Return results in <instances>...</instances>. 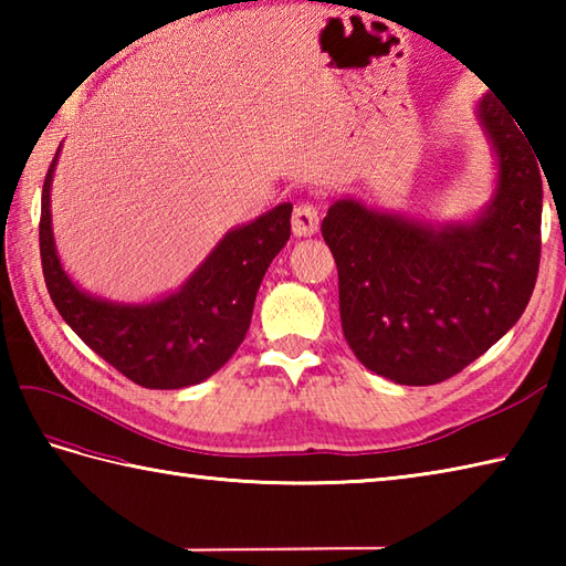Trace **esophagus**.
<instances>
[{
  "label": "esophagus",
  "instance_id": "esophagus-1",
  "mask_svg": "<svg viewBox=\"0 0 566 566\" xmlns=\"http://www.w3.org/2000/svg\"><path fill=\"white\" fill-rule=\"evenodd\" d=\"M292 231L298 238H308L318 231V209L311 201H302L294 207Z\"/></svg>",
  "mask_w": 566,
  "mask_h": 566
}]
</instances>
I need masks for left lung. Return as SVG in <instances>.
Returning <instances> with one entry per match:
<instances>
[{"instance_id": "8db88e82", "label": "left lung", "mask_w": 566, "mask_h": 566, "mask_svg": "<svg viewBox=\"0 0 566 566\" xmlns=\"http://www.w3.org/2000/svg\"><path fill=\"white\" fill-rule=\"evenodd\" d=\"M476 118L499 175L472 221L432 226L338 199L321 226L338 264L347 345L367 369L406 387L474 363L515 326L535 290L545 170L494 94L479 99Z\"/></svg>"}]
</instances>
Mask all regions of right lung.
<instances>
[{
    "instance_id": "right-lung-1",
    "label": "right lung",
    "mask_w": 566,
    "mask_h": 566,
    "mask_svg": "<svg viewBox=\"0 0 566 566\" xmlns=\"http://www.w3.org/2000/svg\"><path fill=\"white\" fill-rule=\"evenodd\" d=\"M57 155L41 197V264L57 314L84 345L146 389L201 384L233 357L250 328L252 306L270 262L292 233V203L231 228L177 292L146 304L99 298L70 280L57 258L51 187Z\"/></svg>"
}]
</instances>
